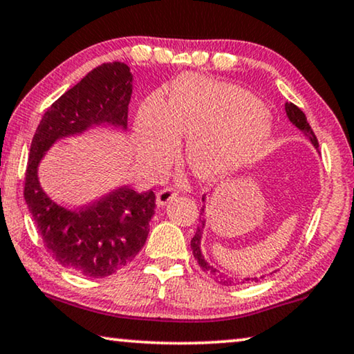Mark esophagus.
<instances>
[{
  "label": "esophagus",
  "mask_w": 354,
  "mask_h": 354,
  "mask_svg": "<svg viewBox=\"0 0 354 354\" xmlns=\"http://www.w3.org/2000/svg\"><path fill=\"white\" fill-rule=\"evenodd\" d=\"M176 196H178L176 189H173V187L162 189V191L157 192V205L158 207L167 205V203L170 202V201H173V198H175Z\"/></svg>",
  "instance_id": "34e87169"
}]
</instances>
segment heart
<instances>
[{"label": "heart", "mask_w": 354, "mask_h": 354, "mask_svg": "<svg viewBox=\"0 0 354 354\" xmlns=\"http://www.w3.org/2000/svg\"><path fill=\"white\" fill-rule=\"evenodd\" d=\"M271 131V113L250 93L197 75H183L171 84L165 109L157 97H149L136 117L144 157L168 162L176 138H187V167L202 181H216L245 167Z\"/></svg>", "instance_id": "heart-1"}]
</instances>
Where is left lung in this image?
Returning a JSON list of instances; mask_svg holds the SVG:
<instances>
[{
	"label": "left lung",
	"mask_w": 354,
	"mask_h": 354,
	"mask_svg": "<svg viewBox=\"0 0 354 354\" xmlns=\"http://www.w3.org/2000/svg\"><path fill=\"white\" fill-rule=\"evenodd\" d=\"M286 112H287L288 120H290V122L293 123V125H295L298 129H300V131L305 133V136L313 142V146H315L316 149H319V142H317L316 134H315V131H313V129H311L310 123H308V120H306V115L301 112V109H298V107L295 106V104L287 102V104H286ZM202 201L205 202V197H202ZM203 213H205V207H203L202 210H201V225L197 226V231H196V234H194V237H192V241H191L192 253H194V257H196L198 266H201L203 271L210 272V274L216 279V282H220L221 286H232L234 279L226 276L225 272L218 271L216 268L210 266V263H208V261L205 260V258H203V255H202V250H201V239H202V234H203V227H205V220H203ZM243 281H245V282H250V281L253 282V281H255V282H257L258 277H247V279H243Z\"/></svg>",
	"instance_id": "left-lung-1"
}]
</instances>
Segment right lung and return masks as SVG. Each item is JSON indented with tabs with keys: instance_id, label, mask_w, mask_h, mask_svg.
Here are the masks:
<instances>
[{
	"instance_id": "obj_1",
	"label": "right lung",
	"mask_w": 354,
	"mask_h": 354,
	"mask_svg": "<svg viewBox=\"0 0 354 354\" xmlns=\"http://www.w3.org/2000/svg\"><path fill=\"white\" fill-rule=\"evenodd\" d=\"M131 83L123 62L93 68L44 112L30 146L24 187L28 212L54 260L86 277L111 276L133 261L147 241L156 194L123 186L80 210H67L39 186L38 165L57 139L96 125L127 129Z\"/></svg>"
}]
</instances>
